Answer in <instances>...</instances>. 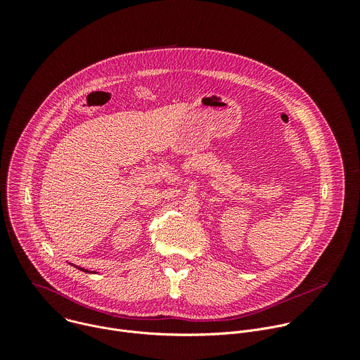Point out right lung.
I'll list each match as a JSON object with an SVG mask.
<instances>
[{
  "instance_id": "obj_1",
  "label": "right lung",
  "mask_w": 360,
  "mask_h": 360,
  "mask_svg": "<svg viewBox=\"0 0 360 360\" xmlns=\"http://www.w3.org/2000/svg\"><path fill=\"white\" fill-rule=\"evenodd\" d=\"M79 269H81V271H84V272H88V271H85V269H82V268H79Z\"/></svg>"
}]
</instances>
